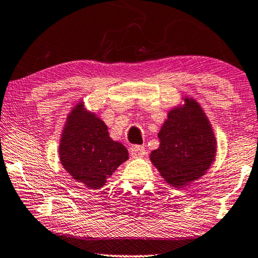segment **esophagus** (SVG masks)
<instances>
[{
	"label": "esophagus",
	"instance_id": "34e87169",
	"mask_svg": "<svg viewBox=\"0 0 258 258\" xmlns=\"http://www.w3.org/2000/svg\"><path fill=\"white\" fill-rule=\"evenodd\" d=\"M130 154L134 158H139V157H143L146 155V148L143 146H135L133 148H130Z\"/></svg>",
	"mask_w": 258,
	"mask_h": 258
}]
</instances>
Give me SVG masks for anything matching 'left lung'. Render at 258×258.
I'll return each mask as SVG.
<instances>
[{"label":"left lung","mask_w":258,"mask_h":258,"mask_svg":"<svg viewBox=\"0 0 258 258\" xmlns=\"http://www.w3.org/2000/svg\"><path fill=\"white\" fill-rule=\"evenodd\" d=\"M160 147L150 161L164 181L182 188L206 174L216 156V137L199 102L185 97L184 105L169 111L158 133Z\"/></svg>","instance_id":"obj_1"}]
</instances>
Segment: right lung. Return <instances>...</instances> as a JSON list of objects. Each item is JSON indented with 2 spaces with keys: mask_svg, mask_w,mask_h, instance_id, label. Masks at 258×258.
I'll list each match as a JSON object with an SVG mask.
<instances>
[{
  "mask_svg": "<svg viewBox=\"0 0 258 258\" xmlns=\"http://www.w3.org/2000/svg\"><path fill=\"white\" fill-rule=\"evenodd\" d=\"M59 161L76 182L100 189L123 162L126 148L111 140L108 126L80 102L67 117L58 147Z\"/></svg>",
  "mask_w": 258,
  "mask_h": 258,
  "instance_id": "add662e5",
  "label": "right lung"
}]
</instances>
